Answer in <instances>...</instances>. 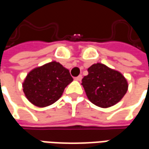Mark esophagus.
<instances>
[{
  "label": "esophagus",
  "instance_id": "34e87169",
  "mask_svg": "<svg viewBox=\"0 0 149 149\" xmlns=\"http://www.w3.org/2000/svg\"><path fill=\"white\" fill-rule=\"evenodd\" d=\"M81 79H82V75H79L78 77H75V80H76V81H81Z\"/></svg>",
  "mask_w": 149,
  "mask_h": 149
}]
</instances>
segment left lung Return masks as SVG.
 Segmentation results:
<instances>
[{
  "mask_svg": "<svg viewBox=\"0 0 149 149\" xmlns=\"http://www.w3.org/2000/svg\"><path fill=\"white\" fill-rule=\"evenodd\" d=\"M88 74L82 79V85L91 102L100 108L118 103L128 90V82L118 71L97 63L88 68Z\"/></svg>",
  "mask_w": 149,
  "mask_h": 149,
  "instance_id": "left-lung-1",
  "label": "left lung"
}]
</instances>
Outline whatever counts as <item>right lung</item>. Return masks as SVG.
I'll return each mask as SVG.
<instances>
[{"label":"right lung","instance_id":"add662e5","mask_svg":"<svg viewBox=\"0 0 149 149\" xmlns=\"http://www.w3.org/2000/svg\"><path fill=\"white\" fill-rule=\"evenodd\" d=\"M72 81L67 68L52 61L29 72L23 83V91L31 103L43 108L59 100Z\"/></svg>","mask_w":149,"mask_h":149}]
</instances>
